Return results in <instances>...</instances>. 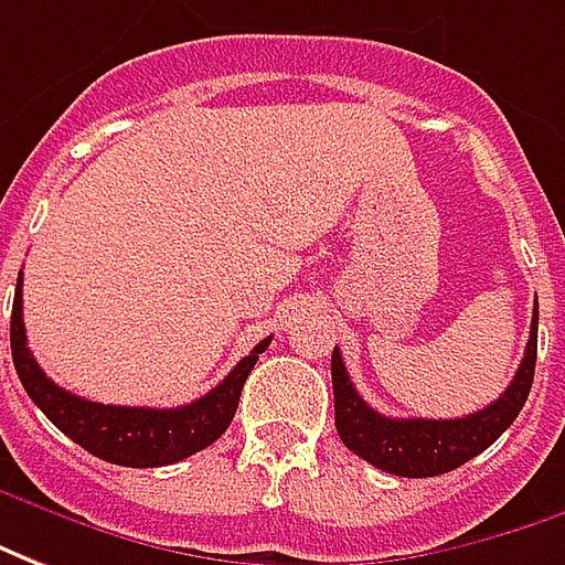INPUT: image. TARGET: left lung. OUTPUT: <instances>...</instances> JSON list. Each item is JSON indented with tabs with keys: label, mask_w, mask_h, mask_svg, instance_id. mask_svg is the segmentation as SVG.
Returning a JSON list of instances; mask_svg holds the SVG:
<instances>
[{
	"label": "left lung",
	"mask_w": 565,
	"mask_h": 565,
	"mask_svg": "<svg viewBox=\"0 0 565 565\" xmlns=\"http://www.w3.org/2000/svg\"><path fill=\"white\" fill-rule=\"evenodd\" d=\"M535 350H539V301L532 313L523 362L514 380L508 383V390L493 404L456 419H395L367 407L365 398L355 392L340 350L334 347L331 383H334V426L340 441L374 468L398 478H435L466 466L468 459L487 450L523 411L535 374Z\"/></svg>",
	"instance_id": "8db88e82"
}]
</instances>
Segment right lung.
Masks as SVG:
<instances>
[{
  "mask_svg": "<svg viewBox=\"0 0 565 565\" xmlns=\"http://www.w3.org/2000/svg\"><path fill=\"white\" fill-rule=\"evenodd\" d=\"M267 347L270 338H264L246 359H239L237 367L215 390L182 407H118L87 402L57 386L30 353L23 328V274L18 276L11 307V359L23 390L63 435L82 444L87 454L115 466H173L218 441L237 414L243 383L258 362V353Z\"/></svg>",
  "mask_w": 565,
  "mask_h": 565,
  "instance_id": "obj_1",
  "label": "right lung"
}]
</instances>
